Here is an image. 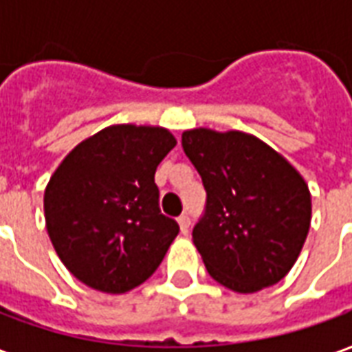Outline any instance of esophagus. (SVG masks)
Returning a JSON list of instances; mask_svg holds the SVG:
<instances>
[{
  "label": "esophagus",
  "instance_id": "esophagus-1",
  "mask_svg": "<svg viewBox=\"0 0 352 352\" xmlns=\"http://www.w3.org/2000/svg\"><path fill=\"white\" fill-rule=\"evenodd\" d=\"M177 222H179L181 232H183V234H188V228H190V217H188V214H181V217L177 219Z\"/></svg>",
  "mask_w": 352,
  "mask_h": 352
}]
</instances>
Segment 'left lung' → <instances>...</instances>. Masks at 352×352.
<instances>
[{
    "mask_svg": "<svg viewBox=\"0 0 352 352\" xmlns=\"http://www.w3.org/2000/svg\"><path fill=\"white\" fill-rule=\"evenodd\" d=\"M184 154L207 192L192 239L222 287L252 294L279 283L302 252L311 194L298 169L245 131H183Z\"/></svg>",
    "mask_w": 352,
    "mask_h": 352,
    "instance_id": "left-lung-1",
    "label": "left lung"
}]
</instances>
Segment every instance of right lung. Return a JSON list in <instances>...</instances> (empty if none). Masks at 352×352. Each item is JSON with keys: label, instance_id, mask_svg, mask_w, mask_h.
<instances>
[{"label": "right lung", "instance_id": "1", "mask_svg": "<svg viewBox=\"0 0 352 352\" xmlns=\"http://www.w3.org/2000/svg\"><path fill=\"white\" fill-rule=\"evenodd\" d=\"M175 145L160 126L115 124L80 141L52 173L47 232L87 287L124 294L160 265L179 224L162 214L154 173Z\"/></svg>", "mask_w": 352, "mask_h": 352}]
</instances>
